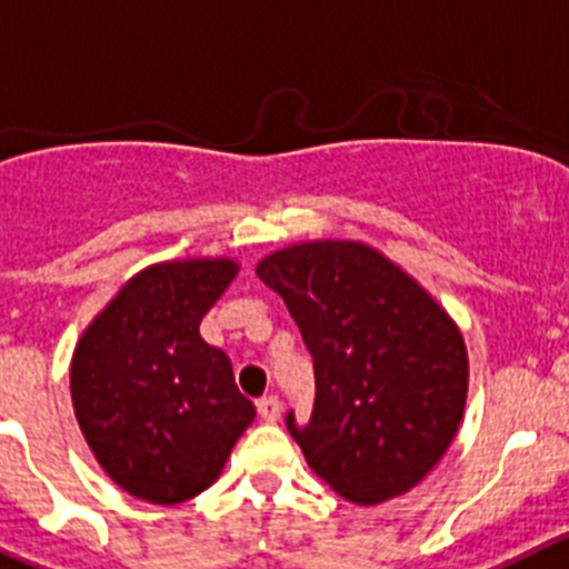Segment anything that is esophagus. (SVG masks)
Returning a JSON list of instances; mask_svg holds the SVG:
<instances>
[{"label":"esophagus","mask_w":569,"mask_h":569,"mask_svg":"<svg viewBox=\"0 0 569 569\" xmlns=\"http://www.w3.org/2000/svg\"><path fill=\"white\" fill-rule=\"evenodd\" d=\"M257 410L264 421H276L281 416V402L276 397H262L257 402Z\"/></svg>","instance_id":"34e87169"}]
</instances>
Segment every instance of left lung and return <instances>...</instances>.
<instances>
[{
    "mask_svg": "<svg viewBox=\"0 0 569 569\" xmlns=\"http://www.w3.org/2000/svg\"><path fill=\"white\" fill-rule=\"evenodd\" d=\"M257 276L284 299L316 369L307 425L288 430L312 472L357 506L405 495L441 461L467 405L461 329L366 242L281 248Z\"/></svg>",
    "mask_w": 569,
    "mask_h": 569,
    "instance_id": "left-lung-1",
    "label": "left lung"
}]
</instances>
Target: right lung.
Here are the masks:
<instances>
[{
	"label": "right lung",
	"instance_id": "1",
	"mask_svg": "<svg viewBox=\"0 0 569 569\" xmlns=\"http://www.w3.org/2000/svg\"><path fill=\"white\" fill-rule=\"evenodd\" d=\"M237 270L223 257L150 264L74 346L69 380L86 443L139 500L176 506L209 489L257 416L226 351L198 332Z\"/></svg>",
	"mask_w": 569,
	"mask_h": 569
}]
</instances>
